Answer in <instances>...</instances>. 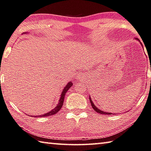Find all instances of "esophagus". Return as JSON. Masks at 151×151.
Returning a JSON list of instances; mask_svg holds the SVG:
<instances>
[{
    "mask_svg": "<svg viewBox=\"0 0 151 151\" xmlns=\"http://www.w3.org/2000/svg\"><path fill=\"white\" fill-rule=\"evenodd\" d=\"M81 77H82V76H81Z\"/></svg>",
    "mask_w": 151,
    "mask_h": 151,
    "instance_id": "1",
    "label": "esophagus"
}]
</instances>
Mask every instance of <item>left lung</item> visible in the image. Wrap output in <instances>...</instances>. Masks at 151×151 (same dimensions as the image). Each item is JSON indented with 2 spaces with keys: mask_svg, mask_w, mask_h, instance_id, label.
Here are the masks:
<instances>
[{
  "mask_svg": "<svg viewBox=\"0 0 151 151\" xmlns=\"http://www.w3.org/2000/svg\"><path fill=\"white\" fill-rule=\"evenodd\" d=\"M135 40H139V39H137V38H135ZM139 42H140V41H139ZM140 43L141 44V45L142 46V43H141V42H140ZM150 69H151V68H150ZM89 99H90V103H91V106H92V108L94 109L96 111L98 112V113L101 114H106V115H111V114H111V113H109V112H106V111H102V110H101V109H98V108H97V107L94 105V103H93V102L92 101V100H91V98H90V97L89 98Z\"/></svg>",
  "mask_w": 151,
  "mask_h": 151,
  "instance_id": "left-lung-1",
  "label": "left lung"
}]
</instances>
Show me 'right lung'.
I'll return each instance as SVG.
<instances>
[{
  "label": "right lung",
  "mask_w": 151,
  "mask_h": 151,
  "mask_svg": "<svg viewBox=\"0 0 151 151\" xmlns=\"http://www.w3.org/2000/svg\"><path fill=\"white\" fill-rule=\"evenodd\" d=\"M73 85V83L72 82H69L66 86H65V87L64 88V89L63 90V92L61 93V98H60V99L59 100V103L57 104V106L55 107V108H53L52 110H51L50 111H49L48 113L47 114H43V115H40V116H34V117H46V116H52V115H54L57 114V112H58L60 109H61L62 106H63V102H64V98H65V94H66V92L68 91V90Z\"/></svg>",
  "instance_id": "right-lung-1"
}]
</instances>
